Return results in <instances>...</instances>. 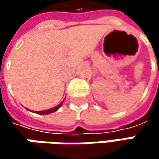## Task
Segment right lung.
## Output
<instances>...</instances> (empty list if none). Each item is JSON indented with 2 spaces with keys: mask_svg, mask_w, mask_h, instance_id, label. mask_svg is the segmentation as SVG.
Returning a JSON list of instances; mask_svg holds the SVG:
<instances>
[{
  "mask_svg": "<svg viewBox=\"0 0 159 159\" xmlns=\"http://www.w3.org/2000/svg\"><path fill=\"white\" fill-rule=\"evenodd\" d=\"M62 103H63V101H62L61 103H60L59 105H57L56 107H54V108H52V109H49V110H46V111H33V112H36V113H38V114H49V113H52V112H55L56 111H58V110L61 108V106L62 105Z\"/></svg>",
  "mask_w": 159,
  "mask_h": 159,
  "instance_id": "obj_1",
  "label": "right lung"
}]
</instances>
